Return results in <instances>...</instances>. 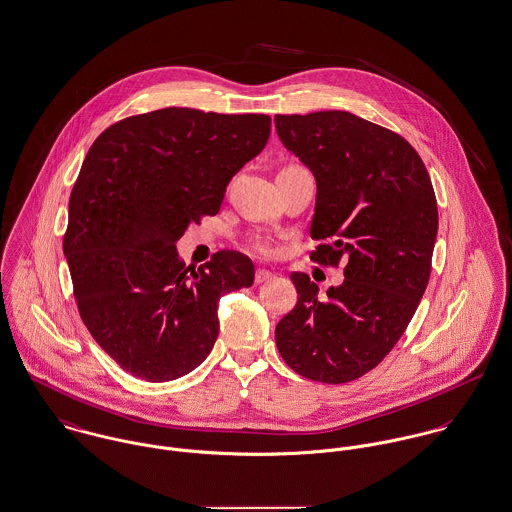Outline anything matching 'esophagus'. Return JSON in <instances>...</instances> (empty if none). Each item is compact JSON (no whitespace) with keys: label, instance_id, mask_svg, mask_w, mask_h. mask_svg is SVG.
<instances>
[{"label":"esophagus","instance_id":"obj_1","mask_svg":"<svg viewBox=\"0 0 512 512\" xmlns=\"http://www.w3.org/2000/svg\"><path fill=\"white\" fill-rule=\"evenodd\" d=\"M274 278V272H270V270H264V268H258L256 270V283H264V281H268V279Z\"/></svg>","mask_w":512,"mask_h":512}]
</instances>
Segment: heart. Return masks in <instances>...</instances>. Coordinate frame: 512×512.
Wrapping results in <instances>:
<instances>
[{"label": "heart", "mask_w": 512, "mask_h": 512, "mask_svg": "<svg viewBox=\"0 0 512 512\" xmlns=\"http://www.w3.org/2000/svg\"><path fill=\"white\" fill-rule=\"evenodd\" d=\"M248 244H250V248H252L254 252L264 254V256H268V254H272V252H274V244H272V240H270L268 236H262V234L252 236V238L248 240Z\"/></svg>", "instance_id": "heart-1"}]
</instances>
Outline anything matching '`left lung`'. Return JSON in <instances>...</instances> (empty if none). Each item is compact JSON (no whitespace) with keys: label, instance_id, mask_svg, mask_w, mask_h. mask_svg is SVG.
Returning <instances> with one entry per match:
<instances>
[{"label":"left lung","instance_id":"obj_1","mask_svg":"<svg viewBox=\"0 0 512 512\" xmlns=\"http://www.w3.org/2000/svg\"><path fill=\"white\" fill-rule=\"evenodd\" d=\"M279 139L317 180L311 252L344 266V281L319 285L293 272L297 305L276 326L293 372L346 383L373 370L411 323L432 270L438 207L419 152L401 135L348 111L276 115Z\"/></svg>","mask_w":512,"mask_h":512}]
</instances>
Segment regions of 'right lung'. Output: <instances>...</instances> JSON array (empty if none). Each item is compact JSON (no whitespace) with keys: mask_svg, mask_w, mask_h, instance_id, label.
Returning a JSON list of instances; mask_svg holds the SVG:
<instances>
[{"mask_svg":"<svg viewBox=\"0 0 512 512\" xmlns=\"http://www.w3.org/2000/svg\"><path fill=\"white\" fill-rule=\"evenodd\" d=\"M270 127L264 113L166 107L121 119L93 142L62 244L80 317L125 372L162 383L195 370L217 340L221 295L252 285L248 256L219 250L193 270L176 240L219 213Z\"/></svg>","mask_w":512,"mask_h":512,"instance_id":"right-lung-1","label":"right lung"}]
</instances>
